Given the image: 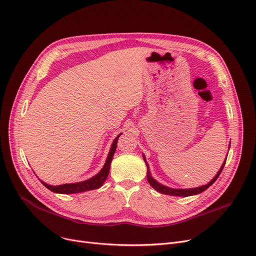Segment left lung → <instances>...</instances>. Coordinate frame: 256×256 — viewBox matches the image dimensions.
Listing matches in <instances>:
<instances>
[{
  "instance_id": "1",
  "label": "left lung",
  "mask_w": 256,
  "mask_h": 256,
  "mask_svg": "<svg viewBox=\"0 0 256 256\" xmlns=\"http://www.w3.org/2000/svg\"><path fill=\"white\" fill-rule=\"evenodd\" d=\"M228 147V148H230ZM228 158V156H226ZM143 160L147 166V181L149 182V184L152 186L153 190H156V192H160V194H168V196H194V194H198L202 192H205L207 188H209V187L217 180V178L219 177L221 171H222V168H224V164H226V160L224 162L222 166H221L220 170L217 172V174L215 175V177L209 182L207 183L206 185H202V186H200V187H196V188H186V190H176V188H170V187L168 186H164L162 184H160V182H158L156 179H153L152 176H151V173L149 171V164L146 160V158L145 156L143 154Z\"/></svg>"
}]
</instances>
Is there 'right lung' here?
<instances>
[{
    "label": "right lung",
    "instance_id": "obj_1",
    "mask_svg": "<svg viewBox=\"0 0 256 256\" xmlns=\"http://www.w3.org/2000/svg\"><path fill=\"white\" fill-rule=\"evenodd\" d=\"M122 134H119L117 137L114 139L110 151H109V154L107 156L106 162L103 166V168L100 170V171L94 177L90 178L88 180H85V181H81V182H77V183H69V184H62V185H49L46 184L45 182L41 181L42 184L47 187L49 190H51L52 192L56 194H78V192H88V190H96L100 188V187L103 185V183L106 181L109 172H110V164L114 156V152L116 150L117 147V141L118 138L120 137Z\"/></svg>",
    "mask_w": 256,
    "mask_h": 256
}]
</instances>
